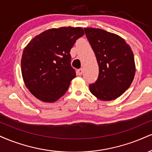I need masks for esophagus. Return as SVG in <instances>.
<instances>
[{"label":"esophagus","mask_w":152,"mask_h":152,"mask_svg":"<svg viewBox=\"0 0 152 152\" xmlns=\"http://www.w3.org/2000/svg\"><path fill=\"white\" fill-rule=\"evenodd\" d=\"M82 73H83V70H82V69H78V71H77V74L78 75V76H81V75L82 74Z\"/></svg>","instance_id":"obj_1"}]
</instances>
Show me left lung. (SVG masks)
I'll use <instances>...</instances> for the list:
<instances>
[{"label":"left lung","instance_id":"obj_1","mask_svg":"<svg viewBox=\"0 0 152 152\" xmlns=\"http://www.w3.org/2000/svg\"><path fill=\"white\" fill-rule=\"evenodd\" d=\"M84 31L99 66L98 79L89 85L90 91L104 101L116 99L134 79L135 63L131 47L118 34L93 27Z\"/></svg>","mask_w":152,"mask_h":152}]
</instances>
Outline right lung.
Instances as JSON below:
<instances>
[{"label":"right lung","instance_id":"add662e5","mask_svg":"<svg viewBox=\"0 0 152 152\" xmlns=\"http://www.w3.org/2000/svg\"><path fill=\"white\" fill-rule=\"evenodd\" d=\"M83 34L81 27L49 29L34 37L24 49L21 58L23 81L37 99L53 103L68 90L76 77L69 52Z\"/></svg>","mask_w":152,"mask_h":152}]
</instances>
